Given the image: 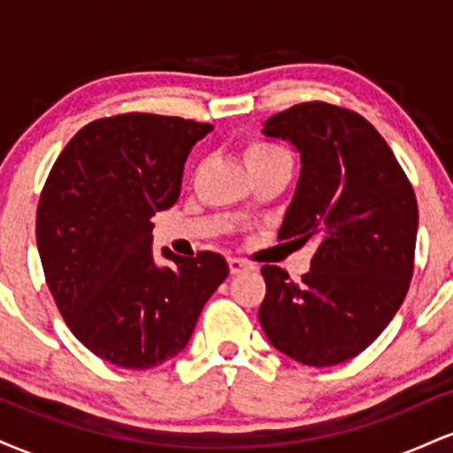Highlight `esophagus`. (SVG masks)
<instances>
[{
  "instance_id": "esophagus-1",
  "label": "esophagus",
  "mask_w": 453,
  "mask_h": 453,
  "mask_svg": "<svg viewBox=\"0 0 453 453\" xmlns=\"http://www.w3.org/2000/svg\"><path fill=\"white\" fill-rule=\"evenodd\" d=\"M227 266H230V273L232 274H241V273H244V270L251 268L247 262H242V259H238V257L227 259Z\"/></svg>"
}]
</instances>
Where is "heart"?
<instances>
[{"label":"heart","instance_id":"1","mask_svg":"<svg viewBox=\"0 0 453 453\" xmlns=\"http://www.w3.org/2000/svg\"><path fill=\"white\" fill-rule=\"evenodd\" d=\"M270 159H289V155L280 147H277V144L270 142H251L244 149V161H247V165L264 164V161Z\"/></svg>","mask_w":453,"mask_h":453}]
</instances>
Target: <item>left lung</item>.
<instances>
[{
	"label": "left lung",
	"mask_w": 453,
	"mask_h": 453,
	"mask_svg": "<svg viewBox=\"0 0 453 453\" xmlns=\"http://www.w3.org/2000/svg\"><path fill=\"white\" fill-rule=\"evenodd\" d=\"M264 136L300 155V179L279 238L317 251L303 280L264 266L259 324L270 345L306 366H334L366 349L407 296L418 202L386 140L360 114L326 102L292 106Z\"/></svg>",
	"instance_id": "obj_1"
}]
</instances>
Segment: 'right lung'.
Masks as SVG:
<instances>
[{"label": "right lung", "mask_w": 453, "mask_h": 453, "mask_svg": "<svg viewBox=\"0 0 453 453\" xmlns=\"http://www.w3.org/2000/svg\"><path fill=\"white\" fill-rule=\"evenodd\" d=\"M209 132L144 112L93 121L61 150L40 196L46 285L76 339L114 366L147 371L183 351L227 277L219 253L153 256L150 217L176 204L187 155Z\"/></svg>", "instance_id": "obj_1"}]
</instances>
